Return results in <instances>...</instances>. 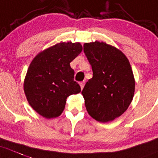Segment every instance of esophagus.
<instances>
[{"instance_id": "esophagus-1", "label": "esophagus", "mask_w": 158, "mask_h": 158, "mask_svg": "<svg viewBox=\"0 0 158 158\" xmlns=\"http://www.w3.org/2000/svg\"><path fill=\"white\" fill-rule=\"evenodd\" d=\"M84 85H85V82H79V86H80L81 89H83Z\"/></svg>"}]
</instances>
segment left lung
<instances>
[{
	"label": "left lung",
	"instance_id": "1",
	"mask_svg": "<svg viewBox=\"0 0 158 158\" xmlns=\"http://www.w3.org/2000/svg\"><path fill=\"white\" fill-rule=\"evenodd\" d=\"M83 51L93 70V78L82 91L86 110L97 122L114 121L133 98L135 79L130 63L120 50L104 42L85 43Z\"/></svg>",
	"mask_w": 158,
	"mask_h": 158
}]
</instances>
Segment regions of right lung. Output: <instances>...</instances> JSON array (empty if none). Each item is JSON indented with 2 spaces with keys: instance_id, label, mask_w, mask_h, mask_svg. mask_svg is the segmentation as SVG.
Wrapping results in <instances>:
<instances>
[{
  "instance_id": "add662e5",
  "label": "right lung",
  "mask_w": 158,
  "mask_h": 158,
  "mask_svg": "<svg viewBox=\"0 0 158 158\" xmlns=\"http://www.w3.org/2000/svg\"><path fill=\"white\" fill-rule=\"evenodd\" d=\"M82 51L79 42L59 43L40 52L31 61L23 87L28 103L41 116L58 117L67 97L80 93L70 62Z\"/></svg>"
}]
</instances>
